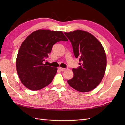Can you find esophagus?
Returning a JSON list of instances; mask_svg holds the SVG:
<instances>
[{"label":"esophagus","mask_w":125,"mask_h":125,"mask_svg":"<svg viewBox=\"0 0 125 125\" xmlns=\"http://www.w3.org/2000/svg\"><path fill=\"white\" fill-rule=\"evenodd\" d=\"M58 68H59V69H60V70L61 71H65V70H67V68H63L59 67Z\"/></svg>","instance_id":"34e87169"}]
</instances>
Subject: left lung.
<instances>
[{
    "instance_id": "1",
    "label": "left lung",
    "mask_w": 125,
    "mask_h": 125,
    "mask_svg": "<svg viewBox=\"0 0 125 125\" xmlns=\"http://www.w3.org/2000/svg\"><path fill=\"white\" fill-rule=\"evenodd\" d=\"M71 42L75 58H79L80 66L73 68V77L67 82L80 92H88L98 86L105 74L106 56L102 45L95 37L80 30L65 32Z\"/></svg>"
}]
</instances>
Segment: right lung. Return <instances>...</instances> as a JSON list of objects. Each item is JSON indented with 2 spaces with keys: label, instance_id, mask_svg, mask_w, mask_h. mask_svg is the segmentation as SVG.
Returning <instances> with one entry per match:
<instances>
[{
  "label": "right lung",
  "instance_id": "obj_1",
  "mask_svg": "<svg viewBox=\"0 0 125 125\" xmlns=\"http://www.w3.org/2000/svg\"><path fill=\"white\" fill-rule=\"evenodd\" d=\"M68 39L61 31L38 30L26 37L19 50L16 61L17 73L27 88L37 90L51 83L57 68L46 65L55 43Z\"/></svg>",
  "mask_w": 125,
  "mask_h": 125
}]
</instances>
